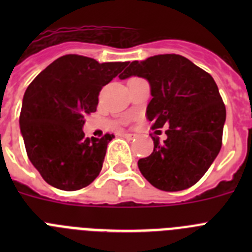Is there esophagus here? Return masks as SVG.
<instances>
[{
  "label": "esophagus",
  "instance_id": "obj_1",
  "mask_svg": "<svg viewBox=\"0 0 252 252\" xmlns=\"http://www.w3.org/2000/svg\"><path fill=\"white\" fill-rule=\"evenodd\" d=\"M122 137H125V139H127V140H132V139H135V135H133V133L125 132V133H122Z\"/></svg>",
  "mask_w": 252,
  "mask_h": 252
}]
</instances>
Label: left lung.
Returning a JSON list of instances; mask_svg holds the SVG:
<instances>
[{"instance_id":"left-lung-1","label":"left lung","mask_w":252,"mask_h":252,"mask_svg":"<svg viewBox=\"0 0 252 252\" xmlns=\"http://www.w3.org/2000/svg\"><path fill=\"white\" fill-rule=\"evenodd\" d=\"M119 77L146 79L151 128L169 126L166 140L153 137L151 155L137 161L141 174L165 192L194 186L222 146L226 107L212 75L182 55L162 54L135 60Z\"/></svg>"}]
</instances>
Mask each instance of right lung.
<instances>
[{
  "label": "right lung",
  "mask_w": 252,
  "mask_h": 252,
  "mask_svg": "<svg viewBox=\"0 0 252 252\" xmlns=\"http://www.w3.org/2000/svg\"><path fill=\"white\" fill-rule=\"evenodd\" d=\"M128 62L98 63L82 55H64L46 66L22 99L20 130L31 164L46 183L62 190L90 186L102 169L107 145L84 136V117L95 112L102 87Z\"/></svg>",
  "instance_id": "add662e5"
}]
</instances>
